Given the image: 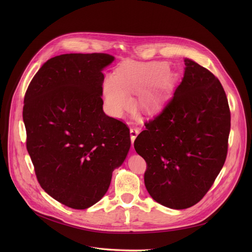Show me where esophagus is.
Returning a JSON list of instances; mask_svg holds the SVG:
<instances>
[{
	"label": "esophagus",
	"instance_id": "1",
	"mask_svg": "<svg viewBox=\"0 0 252 252\" xmlns=\"http://www.w3.org/2000/svg\"><path fill=\"white\" fill-rule=\"evenodd\" d=\"M129 132H130V139H131V142L133 143L134 139L136 138V136H137L138 133H139V129H138L137 127H131L130 130H129Z\"/></svg>",
	"mask_w": 252,
	"mask_h": 252
}]
</instances>
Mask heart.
<instances>
[{
	"label": "heart",
	"instance_id": "b5f03b06",
	"mask_svg": "<svg viewBox=\"0 0 252 252\" xmlns=\"http://www.w3.org/2000/svg\"><path fill=\"white\" fill-rule=\"evenodd\" d=\"M158 66L153 63L134 62L123 63L115 78L107 77L103 83V93L107 107L113 115L120 117L132 104L128 93H141L153 87L158 81ZM167 100L164 87L158 86L142 95L140 105L148 114L160 112Z\"/></svg>",
	"mask_w": 252,
	"mask_h": 252
}]
</instances>
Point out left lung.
I'll list each match as a JSON object with an SVG mask.
<instances>
[{
    "label": "left lung",
    "instance_id": "left-lung-1",
    "mask_svg": "<svg viewBox=\"0 0 252 252\" xmlns=\"http://www.w3.org/2000/svg\"><path fill=\"white\" fill-rule=\"evenodd\" d=\"M185 64L172 98L134 140L148 164L147 190L172 209L194 205L209 190L224 164L230 131L228 101L219 79L190 59Z\"/></svg>",
    "mask_w": 252,
    "mask_h": 252
}]
</instances>
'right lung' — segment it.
<instances>
[{"instance_id":"obj_1","label":"right lung","mask_w":252,"mask_h":252,"mask_svg":"<svg viewBox=\"0 0 252 252\" xmlns=\"http://www.w3.org/2000/svg\"><path fill=\"white\" fill-rule=\"evenodd\" d=\"M114 61L102 53L57 56L25 94L27 150L38 182L70 208L101 199L130 148L126 125L102 110V70Z\"/></svg>"}]
</instances>
